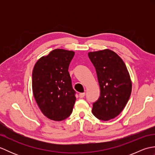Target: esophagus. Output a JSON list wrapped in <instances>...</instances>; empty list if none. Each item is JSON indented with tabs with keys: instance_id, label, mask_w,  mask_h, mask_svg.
Masks as SVG:
<instances>
[{
	"instance_id": "1",
	"label": "esophagus",
	"mask_w": 155,
	"mask_h": 155,
	"mask_svg": "<svg viewBox=\"0 0 155 155\" xmlns=\"http://www.w3.org/2000/svg\"><path fill=\"white\" fill-rule=\"evenodd\" d=\"M78 96H79V97H80L81 98H84V97L85 96V93H80L79 94H78Z\"/></svg>"
}]
</instances>
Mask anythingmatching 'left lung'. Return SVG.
I'll return each instance as SVG.
<instances>
[{"mask_svg":"<svg viewBox=\"0 0 155 155\" xmlns=\"http://www.w3.org/2000/svg\"><path fill=\"white\" fill-rule=\"evenodd\" d=\"M88 55L96 69L101 89L92 112L98 119L109 120L121 113L129 99L132 91L129 72L122 58L109 49Z\"/></svg>","mask_w":155,"mask_h":155,"instance_id":"obj_1","label":"left lung"}]
</instances>
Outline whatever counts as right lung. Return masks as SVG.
Returning a JSON list of instances; mask_svg holds the SVG:
<instances>
[{
    "mask_svg": "<svg viewBox=\"0 0 155 155\" xmlns=\"http://www.w3.org/2000/svg\"><path fill=\"white\" fill-rule=\"evenodd\" d=\"M74 52L54 49L36 62L32 71V92L45 117L61 121L71 114L76 101L68 71Z\"/></svg>",
    "mask_w": 155,
    "mask_h": 155,
    "instance_id": "obj_1",
    "label": "right lung"
}]
</instances>
